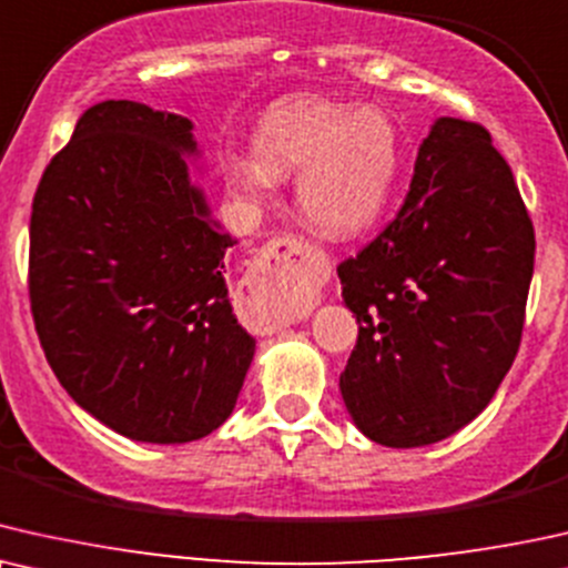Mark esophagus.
Listing matches in <instances>:
<instances>
[{"label":"esophagus","instance_id":"obj_1","mask_svg":"<svg viewBox=\"0 0 568 568\" xmlns=\"http://www.w3.org/2000/svg\"><path fill=\"white\" fill-rule=\"evenodd\" d=\"M316 275L320 264H314V248L304 239L280 236L260 248L252 288L272 304V324L306 320L316 304Z\"/></svg>","mask_w":568,"mask_h":568}]
</instances>
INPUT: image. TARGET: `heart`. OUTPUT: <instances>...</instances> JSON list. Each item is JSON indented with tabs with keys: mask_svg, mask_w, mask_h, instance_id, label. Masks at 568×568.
Instances as JSON below:
<instances>
[{
	"mask_svg": "<svg viewBox=\"0 0 568 568\" xmlns=\"http://www.w3.org/2000/svg\"><path fill=\"white\" fill-rule=\"evenodd\" d=\"M254 155L223 158L225 181L260 205L293 176L298 213L316 231L347 236L382 213L397 173V132L379 105L301 93L272 103L254 130Z\"/></svg>",
	"mask_w": 568,
	"mask_h": 568,
	"instance_id": "1",
	"label": "heart"
}]
</instances>
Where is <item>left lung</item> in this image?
<instances>
[{
    "mask_svg": "<svg viewBox=\"0 0 568 568\" xmlns=\"http://www.w3.org/2000/svg\"><path fill=\"white\" fill-rule=\"evenodd\" d=\"M532 264V221L488 130L436 119L397 217L337 267L358 322L339 392L361 434L410 449L478 418L519 351Z\"/></svg>",
    "mask_w": 568,
    "mask_h": 568,
    "instance_id": "left-lung-1",
    "label": "left lung"
}]
</instances>
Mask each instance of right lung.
I'll return each instance as SVG.
<instances>
[{"label":"right lung","instance_id":"obj_1","mask_svg":"<svg viewBox=\"0 0 568 568\" xmlns=\"http://www.w3.org/2000/svg\"><path fill=\"white\" fill-rule=\"evenodd\" d=\"M184 155H200L186 116L95 103L30 213V312L51 372L82 410L148 444L223 426L254 358L223 277L236 241Z\"/></svg>","mask_w":568,"mask_h":568}]
</instances>
